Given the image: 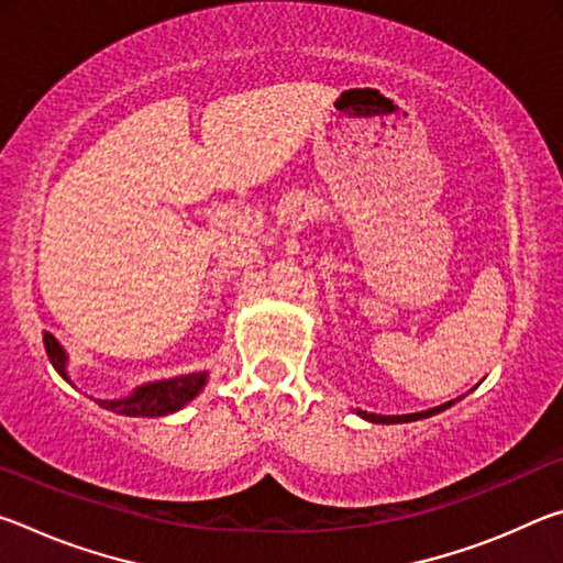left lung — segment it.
Segmentation results:
<instances>
[{"mask_svg": "<svg viewBox=\"0 0 563 563\" xmlns=\"http://www.w3.org/2000/svg\"><path fill=\"white\" fill-rule=\"evenodd\" d=\"M452 402H446V405H440V407H434V409H427V412H415V415H399V417H383V415H367V412H357L360 417H365V419H369V422H375V424H395V422H412V419H422V417H432V415H437V412H442V409H446L450 407Z\"/></svg>", "mask_w": 563, "mask_h": 563, "instance_id": "obj_1", "label": "left lung"}]
</instances>
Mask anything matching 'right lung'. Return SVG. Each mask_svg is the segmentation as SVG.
I'll list each match as a JSON object with an SVG mask.
<instances>
[{"mask_svg":"<svg viewBox=\"0 0 563 563\" xmlns=\"http://www.w3.org/2000/svg\"><path fill=\"white\" fill-rule=\"evenodd\" d=\"M44 347L56 373H59L64 379H69L64 369V362H66L64 350L59 342L54 340L52 332H44ZM203 385H206V373H194V375L164 379V383L144 385L126 399H97V402L103 409H111V412L129 415V417H164L184 407L188 399H194L198 393H201Z\"/></svg>","mask_w":563,"mask_h":563,"instance_id":"1","label":"right lung"}]
</instances>
